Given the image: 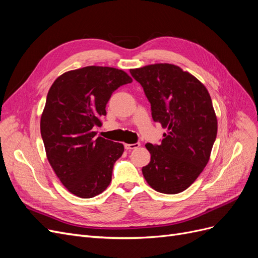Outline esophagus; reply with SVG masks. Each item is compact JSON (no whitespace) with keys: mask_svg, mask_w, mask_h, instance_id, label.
Returning a JSON list of instances; mask_svg holds the SVG:
<instances>
[{"mask_svg":"<svg viewBox=\"0 0 258 258\" xmlns=\"http://www.w3.org/2000/svg\"><path fill=\"white\" fill-rule=\"evenodd\" d=\"M140 145V143H134V144H124V148L128 151H131V150H136V148H138Z\"/></svg>","mask_w":258,"mask_h":258,"instance_id":"34e87169","label":"esophagus"}]
</instances>
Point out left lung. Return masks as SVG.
<instances>
[{"instance_id": "left-lung-1", "label": "left lung", "mask_w": 258, "mask_h": 258, "mask_svg": "<svg viewBox=\"0 0 258 258\" xmlns=\"http://www.w3.org/2000/svg\"><path fill=\"white\" fill-rule=\"evenodd\" d=\"M130 73L143 87L154 121L168 129L160 145H145L151 161L143 175L156 191L182 192L210 159L217 134L212 100L204 84L174 64H151Z\"/></svg>"}]
</instances>
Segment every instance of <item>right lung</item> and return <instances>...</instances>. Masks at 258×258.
Wrapping results in <instances>:
<instances>
[{
	"mask_svg": "<svg viewBox=\"0 0 258 258\" xmlns=\"http://www.w3.org/2000/svg\"><path fill=\"white\" fill-rule=\"evenodd\" d=\"M131 77L110 67H85L60 75L46 98L41 135L46 155L66 188L80 198H92L112 181L123 145L93 131L106 115L112 93Z\"/></svg>",
	"mask_w": 258,
	"mask_h": 258,
	"instance_id": "right-lung-1",
	"label": "right lung"
}]
</instances>
